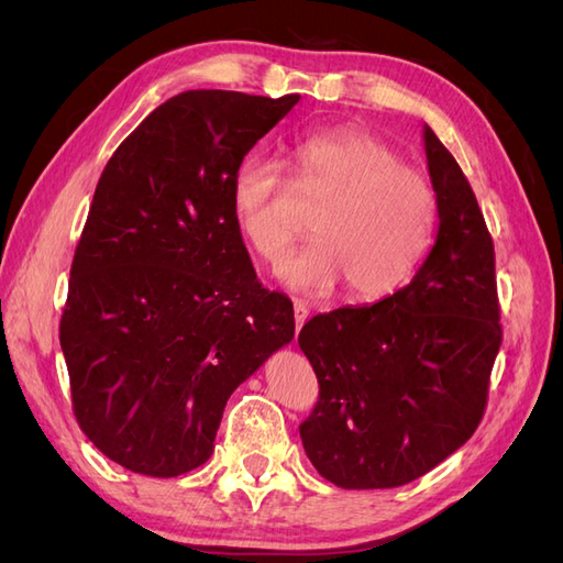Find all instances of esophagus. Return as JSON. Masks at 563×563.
Masks as SVG:
<instances>
[{
  "label": "esophagus",
  "mask_w": 563,
  "mask_h": 563,
  "mask_svg": "<svg viewBox=\"0 0 563 563\" xmlns=\"http://www.w3.org/2000/svg\"><path fill=\"white\" fill-rule=\"evenodd\" d=\"M294 317H296V335H298V331L302 329V323L308 321V317H310V308H308V302L305 300H294Z\"/></svg>",
  "instance_id": "obj_1"
}]
</instances>
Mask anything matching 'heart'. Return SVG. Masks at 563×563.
<instances>
[{
    "label": "heart",
    "instance_id": "heart-1",
    "mask_svg": "<svg viewBox=\"0 0 563 563\" xmlns=\"http://www.w3.org/2000/svg\"><path fill=\"white\" fill-rule=\"evenodd\" d=\"M288 166L298 190L319 201L312 242L284 267L288 284L312 296L343 284L347 298L368 300L413 275L434 234L437 192L397 150L371 133L335 129L296 141ZM286 190L282 164L265 155L244 157L230 185L236 230L275 267L296 234L282 213Z\"/></svg>",
    "mask_w": 563,
    "mask_h": 563
}]
</instances>
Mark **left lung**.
<instances>
[{"instance_id": "obj_1", "label": "left lung", "mask_w": 563, "mask_h": 563, "mask_svg": "<svg viewBox=\"0 0 563 563\" xmlns=\"http://www.w3.org/2000/svg\"><path fill=\"white\" fill-rule=\"evenodd\" d=\"M439 232L411 284L312 317L298 345L319 383L300 439L340 488H395L479 428L503 343L496 251L463 168L424 126Z\"/></svg>"}]
</instances>
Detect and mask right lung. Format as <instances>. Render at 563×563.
I'll use <instances>...</instances> for the list:
<instances>
[{
    "label": "right lung",
    "instance_id": "obj_1",
    "mask_svg": "<svg viewBox=\"0 0 563 563\" xmlns=\"http://www.w3.org/2000/svg\"><path fill=\"white\" fill-rule=\"evenodd\" d=\"M298 100L183 91L96 185L60 347L81 432L131 472L168 479L207 463L232 391L291 343L294 305L255 277L230 185Z\"/></svg>",
    "mask_w": 563,
    "mask_h": 563
}]
</instances>
